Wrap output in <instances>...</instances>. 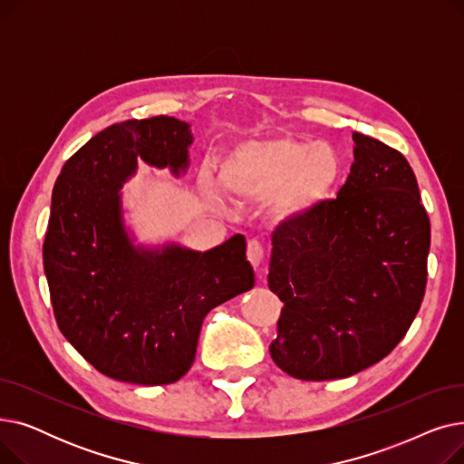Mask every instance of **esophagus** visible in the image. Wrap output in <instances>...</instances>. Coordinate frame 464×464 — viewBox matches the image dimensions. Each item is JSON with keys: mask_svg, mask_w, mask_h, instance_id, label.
Here are the masks:
<instances>
[{"mask_svg": "<svg viewBox=\"0 0 464 464\" xmlns=\"http://www.w3.org/2000/svg\"><path fill=\"white\" fill-rule=\"evenodd\" d=\"M246 257H248V261L252 263L254 269H259L261 263H263V257H265V250H263V246L259 245L257 240H250V242H248Z\"/></svg>", "mask_w": 464, "mask_h": 464, "instance_id": "34e87169", "label": "esophagus"}]
</instances>
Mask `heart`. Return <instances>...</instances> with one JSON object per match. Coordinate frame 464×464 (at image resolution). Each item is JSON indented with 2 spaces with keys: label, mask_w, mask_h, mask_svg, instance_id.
<instances>
[{
  "label": "heart",
  "mask_w": 464,
  "mask_h": 464,
  "mask_svg": "<svg viewBox=\"0 0 464 464\" xmlns=\"http://www.w3.org/2000/svg\"><path fill=\"white\" fill-rule=\"evenodd\" d=\"M344 173L334 146L295 137H273L235 144L222 158L218 182L237 203H266L280 219H299L318 208ZM201 188L212 201L222 195L210 175Z\"/></svg>",
  "instance_id": "heart-1"
}]
</instances>
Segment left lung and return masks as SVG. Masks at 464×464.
Returning a JSON list of instances; mask_svg holds the SVG:
<instances>
[{
  "instance_id": "8db88e82",
  "label": "left lung",
  "mask_w": 464,
  "mask_h": 464,
  "mask_svg": "<svg viewBox=\"0 0 464 464\" xmlns=\"http://www.w3.org/2000/svg\"><path fill=\"white\" fill-rule=\"evenodd\" d=\"M336 199L276 227L269 289L284 303L271 355L299 380L348 378L404 338L427 285L430 222L406 158L353 133Z\"/></svg>"
}]
</instances>
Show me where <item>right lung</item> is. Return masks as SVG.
I'll use <instances>...</instances> for the list:
<instances>
[{"mask_svg":"<svg viewBox=\"0 0 464 464\" xmlns=\"http://www.w3.org/2000/svg\"><path fill=\"white\" fill-rule=\"evenodd\" d=\"M189 124L173 116L126 120L72 154L53 189L44 275L62 334L102 374L165 385L191 367L205 315L254 287L246 240L208 252L133 246L120 188L137 161L188 167Z\"/></svg>","mask_w":464,"mask_h":464,"instance_id":"add662e5","label":"right lung"}]
</instances>
